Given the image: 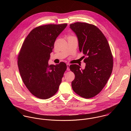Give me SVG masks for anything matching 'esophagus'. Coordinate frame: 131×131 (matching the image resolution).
Listing matches in <instances>:
<instances>
[{
    "label": "esophagus",
    "mask_w": 131,
    "mask_h": 131,
    "mask_svg": "<svg viewBox=\"0 0 131 131\" xmlns=\"http://www.w3.org/2000/svg\"><path fill=\"white\" fill-rule=\"evenodd\" d=\"M70 64L69 63H67V71H70Z\"/></svg>",
    "instance_id": "34e87169"
}]
</instances>
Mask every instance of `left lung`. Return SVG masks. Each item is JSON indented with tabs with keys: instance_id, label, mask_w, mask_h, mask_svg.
<instances>
[{
	"instance_id": "left-lung-1",
	"label": "left lung",
	"mask_w": 131,
	"mask_h": 131,
	"mask_svg": "<svg viewBox=\"0 0 131 131\" xmlns=\"http://www.w3.org/2000/svg\"><path fill=\"white\" fill-rule=\"evenodd\" d=\"M70 26L78 37L80 51L87 56L84 70L75 64L70 66L75 75L72 87L81 97L90 98L101 91L112 74V51L106 38L96 26L81 22Z\"/></svg>"
}]
</instances>
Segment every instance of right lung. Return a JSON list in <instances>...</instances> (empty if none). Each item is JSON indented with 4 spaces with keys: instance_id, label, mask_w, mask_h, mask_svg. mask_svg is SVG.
Wrapping results in <instances>:
<instances>
[{
    "instance_id": "right-lung-1",
    "label": "right lung",
    "mask_w": 131,
    "mask_h": 131,
    "mask_svg": "<svg viewBox=\"0 0 131 131\" xmlns=\"http://www.w3.org/2000/svg\"><path fill=\"white\" fill-rule=\"evenodd\" d=\"M67 24H48L33 29L20 48L18 65L22 80L29 91L36 97L46 99L57 92L67 66L60 62L48 64L56 38Z\"/></svg>"
}]
</instances>
